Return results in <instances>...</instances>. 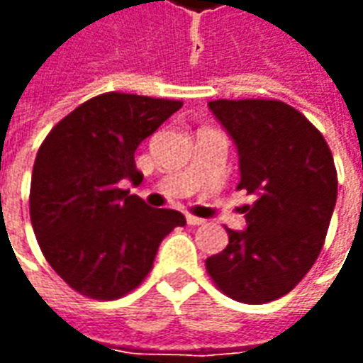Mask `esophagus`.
<instances>
[{"mask_svg": "<svg viewBox=\"0 0 363 363\" xmlns=\"http://www.w3.org/2000/svg\"><path fill=\"white\" fill-rule=\"evenodd\" d=\"M186 223H189V225H202V223H206V220L196 218V216H186Z\"/></svg>", "mask_w": 363, "mask_h": 363, "instance_id": "1", "label": "esophagus"}]
</instances>
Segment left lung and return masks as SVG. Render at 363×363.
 Here are the masks:
<instances>
[{
	"mask_svg": "<svg viewBox=\"0 0 363 363\" xmlns=\"http://www.w3.org/2000/svg\"><path fill=\"white\" fill-rule=\"evenodd\" d=\"M239 151L245 231L206 260L235 301L268 303L296 288L319 257L336 204L335 161L325 138L294 106L272 99L208 103Z\"/></svg>",
	"mask_w": 363,
	"mask_h": 363,
	"instance_id": "left-lung-1",
	"label": "left lung"
}]
</instances>
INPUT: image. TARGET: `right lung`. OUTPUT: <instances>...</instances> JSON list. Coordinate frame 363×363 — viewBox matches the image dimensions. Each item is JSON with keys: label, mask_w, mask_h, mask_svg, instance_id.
Listing matches in <instances>:
<instances>
[{"label": "right lung", "mask_w": 363, "mask_h": 363, "mask_svg": "<svg viewBox=\"0 0 363 363\" xmlns=\"http://www.w3.org/2000/svg\"><path fill=\"white\" fill-rule=\"evenodd\" d=\"M181 101L103 93L52 128L36 153L30 221L44 259L69 288L118 299L150 274L161 241L186 220L122 189L140 184L138 145Z\"/></svg>", "instance_id": "add662e5"}]
</instances>
